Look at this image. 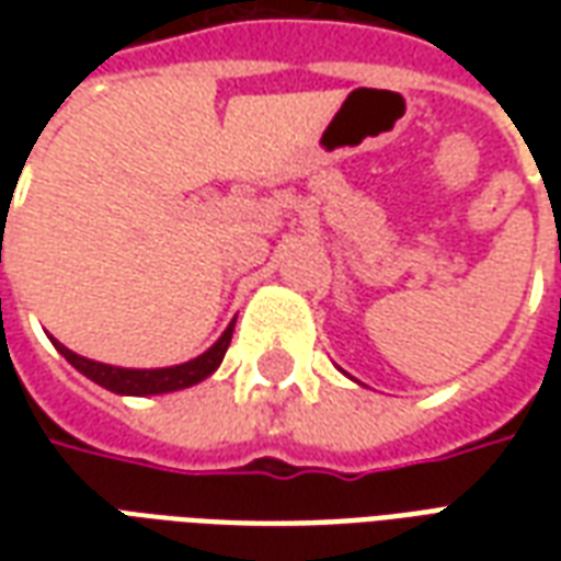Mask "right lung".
I'll return each instance as SVG.
<instances>
[{
	"label": "right lung",
	"instance_id": "obj_1",
	"mask_svg": "<svg viewBox=\"0 0 561 561\" xmlns=\"http://www.w3.org/2000/svg\"><path fill=\"white\" fill-rule=\"evenodd\" d=\"M231 333L233 321L219 340L209 345L207 352L197 354L195 360H185L180 366H161V369H123V366L99 364V360H90V357H80L71 348H66L62 342L54 340V345L68 364L75 366L78 373H83L90 381H95V385L114 390V393H123V397H152V393H171V390L192 388L197 381L213 376L219 369L228 345H231Z\"/></svg>",
	"mask_w": 561,
	"mask_h": 561
}]
</instances>
